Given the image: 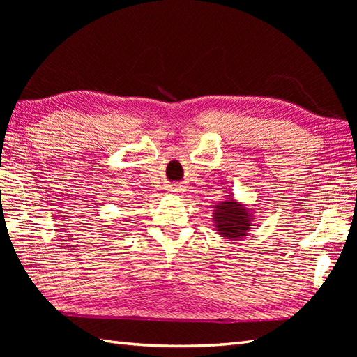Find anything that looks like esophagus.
I'll use <instances>...</instances> for the list:
<instances>
[{"label":"esophagus","mask_w":357,"mask_h":357,"mask_svg":"<svg viewBox=\"0 0 357 357\" xmlns=\"http://www.w3.org/2000/svg\"><path fill=\"white\" fill-rule=\"evenodd\" d=\"M167 190H169L170 193H179V185H176V184H172V185H169V188H167Z\"/></svg>","instance_id":"esophagus-1"}]
</instances>
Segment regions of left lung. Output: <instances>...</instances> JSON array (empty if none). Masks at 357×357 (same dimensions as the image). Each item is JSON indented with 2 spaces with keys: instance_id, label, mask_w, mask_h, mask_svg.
Here are the masks:
<instances>
[{
  "instance_id": "obj_1",
  "label": "left lung",
  "mask_w": 357,
  "mask_h": 357,
  "mask_svg": "<svg viewBox=\"0 0 357 357\" xmlns=\"http://www.w3.org/2000/svg\"><path fill=\"white\" fill-rule=\"evenodd\" d=\"M213 225L222 238L229 241H238L252 230L255 219L253 210L245 204H241L233 198V193L225 195V198L213 207Z\"/></svg>"
}]
</instances>
